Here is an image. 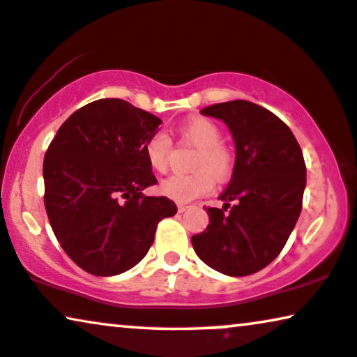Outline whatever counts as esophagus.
Listing matches in <instances>:
<instances>
[{
    "instance_id": "1",
    "label": "esophagus",
    "mask_w": 357,
    "mask_h": 357,
    "mask_svg": "<svg viewBox=\"0 0 357 357\" xmlns=\"http://www.w3.org/2000/svg\"><path fill=\"white\" fill-rule=\"evenodd\" d=\"M188 207H189L188 204H181V202L178 204V211H179V212H184V211H188Z\"/></svg>"
}]
</instances>
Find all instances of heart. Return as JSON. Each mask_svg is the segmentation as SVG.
<instances>
[{
    "label": "heart",
    "instance_id": "b5f03b06",
    "mask_svg": "<svg viewBox=\"0 0 357 357\" xmlns=\"http://www.w3.org/2000/svg\"><path fill=\"white\" fill-rule=\"evenodd\" d=\"M181 135L197 146L192 156V173L173 174L161 183V192L176 202H191L212 191L217 179H227L234 169V153L222 144V129L207 117L189 119L181 126ZM171 140L163 130L155 132L145 144L149 165L158 173L168 168Z\"/></svg>",
    "mask_w": 357,
    "mask_h": 357
}]
</instances>
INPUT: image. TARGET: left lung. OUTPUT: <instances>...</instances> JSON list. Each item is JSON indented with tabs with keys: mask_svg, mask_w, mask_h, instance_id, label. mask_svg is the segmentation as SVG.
Masks as SVG:
<instances>
[{
	"mask_svg": "<svg viewBox=\"0 0 357 357\" xmlns=\"http://www.w3.org/2000/svg\"><path fill=\"white\" fill-rule=\"evenodd\" d=\"M201 114L227 123L236 160L223 207H207L208 225L194 251L218 273L241 278L266 268L287 243L302 211L307 168L291 129L268 109L236 99Z\"/></svg>",
	"mask_w": 357,
	"mask_h": 357,
	"instance_id": "left-lung-1",
	"label": "left lung"
}]
</instances>
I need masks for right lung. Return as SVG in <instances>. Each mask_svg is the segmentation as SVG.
<instances>
[{
    "label": "right lung",
    "instance_id": "1",
    "mask_svg": "<svg viewBox=\"0 0 357 357\" xmlns=\"http://www.w3.org/2000/svg\"><path fill=\"white\" fill-rule=\"evenodd\" d=\"M161 119L123 99H98L75 111L44 158L45 211L66 255L93 275H116L149 253L156 225L174 215L156 184L145 144Z\"/></svg>",
    "mask_w": 357,
    "mask_h": 357
}]
</instances>
